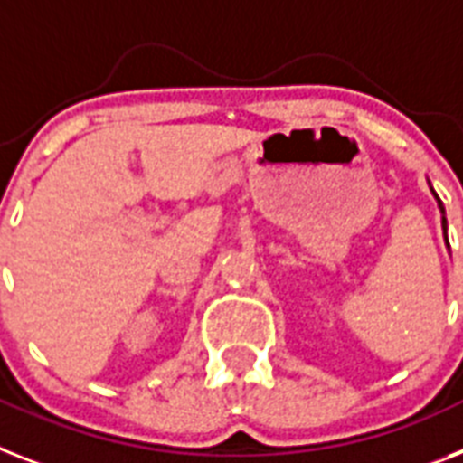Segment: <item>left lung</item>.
Here are the masks:
<instances>
[{
	"mask_svg": "<svg viewBox=\"0 0 463 463\" xmlns=\"http://www.w3.org/2000/svg\"><path fill=\"white\" fill-rule=\"evenodd\" d=\"M445 224H447V222H445Z\"/></svg>",
	"mask_w": 463,
	"mask_h": 463,
	"instance_id": "obj_1",
	"label": "left lung"
}]
</instances>
